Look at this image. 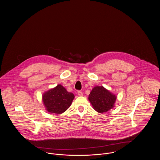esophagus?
<instances>
[{"instance_id": "34e87169", "label": "esophagus", "mask_w": 160, "mask_h": 160, "mask_svg": "<svg viewBox=\"0 0 160 160\" xmlns=\"http://www.w3.org/2000/svg\"><path fill=\"white\" fill-rule=\"evenodd\" d=\"M77 94H78V96H80V97H82V96H83V92L81 91L77 92Z\"/></svg>"}]
</instances>
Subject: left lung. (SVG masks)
<instances>
[{"mask_svg": "<svg viewBox=\"0 0 160 160\" xmlns=\"http://www.w3.org/2000/svg\"><path fill=\"white\" fill-rule=\"evenodd\" d=\"M94 110L102 113L114 107L116 96L103 86L94 87L88 97Z\"/></svg>", "mask_w": 160, "mask_h": 160, "instance_id": "left-lung-1", "label": "left lung"}]
</instances>
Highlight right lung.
<instances>
[{
    "label": "right lung",
    "mask_w": 160,
    "mask_h": 160,
    "mask_svg": "<svg viewBox=\"0 0 160 160\" xmlns=\"http://www.w3.org/2000/svg\"><path fill=\"white\" fill-rule=\"evenodd\" d=\"M74 95L68 92L61 84L44 92L42 101L46 110L50 113L61 114L65 112L72 102Z\"/></svg>",
    "instance_id": "1"
}]
</instances>
